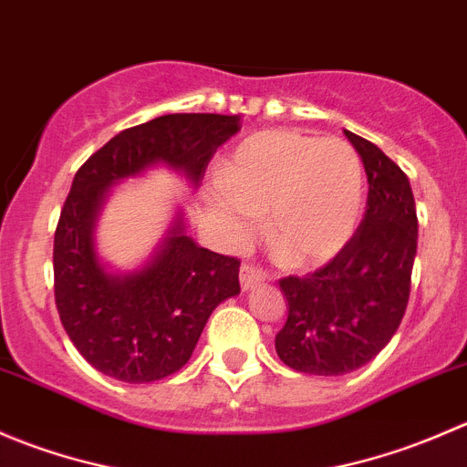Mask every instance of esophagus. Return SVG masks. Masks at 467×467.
<instances>
[{
  "instance_id": "1",
  "label": "esophagus",
  "mask_w": 467,
  "mask_h": 467,
  "mask_svg": "<svg viewBox=\"0 0 467 467\" xmlns=\"http://www.w3.org/2000/svg\"><path fill=\"white\" fill-rule=\"evenodd\" d=\"M264 280H266V273L262 268H255L253 264H242V268H239V282H242L244 291L262 285Z\"/></svg>"
}]
</instances>
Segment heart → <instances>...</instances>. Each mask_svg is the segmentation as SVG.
<instances>
[{"label":"heart","mask_w":467,"mask_h":467,"mask_svg":"<svg viewBox=\"0 0 467 467\" xmlns=\"http://www.w3.org/2000/svg\"><path fill=\"white\" fill-rule=\"evenodd\" d=\"M210 205L228 244L255 234L294 268L323 266L355 234L364 207V164L352 144L298 130H262L234 149Z\"/></svg>","instance_id":"obj_1"}]
</instances>
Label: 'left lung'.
Returning <instances> with one entry per match:
<instances>
[{
	"label": "left lung",
	"instance_id": "obj_1",
	"mask_svg": "<svg viewBox=\"0 0 467 467\" xmlns=\"http://www.w3.org/2000/svg\"><path fill=\"white\" fill-rule=\"evenodd\" d=\"M368 176L364 219L348 246L305 277H282L289 317L277 357L307 375H348L393 338L407 312L418 246L409 178L373 142L346 130Z\"/></svg>",
	"mask_w": 467,
	"mask_h": 467
}]
</instances>
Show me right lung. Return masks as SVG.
<instances>
[{"label":"right lung","mask_w":467,"mask_h":467,"mask_svg":"<svg viewBox=\"0 0 467 467\" xmlns=\"http://www.w3.org/2000/svg\"><path fill=\"white\" fill-rule=\"evenodd\" d=\"M239 129V115L155 117L117 133L74 176L54 234L56 307L77 350L108 378L146 384L181 370L216 305L239 294L237 257L194 244L181 216L144 268L108 271L92 237L108 190L160 162L199 185Z\"/></svg>","instance_id":"add662e5"}]
</instances>
